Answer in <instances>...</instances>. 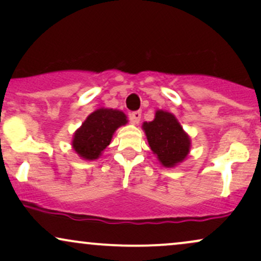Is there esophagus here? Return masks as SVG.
<instances>
[{
  "label": "esophagus",
  "instance_id": "esophagus-1",
  "mask_svg": "<svg viewBox=\"0 0 261 261\" xmlns=\"http://www.w3.org/2000/svg\"><path fill=\"white\" fill-rule=\"evenodd\" d=\"M128 119H130L131 121L134 122V124H139L140 120H141V112H133L128 114Z\"/></svg>",
  "mask_w": 261,
  "mask_h": 261
}]
</instances>
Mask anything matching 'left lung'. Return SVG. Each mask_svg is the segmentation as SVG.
<instances>
[{
	"label": "left lung",
	"mask_w": 261,
	"mask_h": 261,
	"mask_svg": "<svg viewBox=\"0 0 261 261\" xmlns=\"http://www.w3.org/2000/svg\"><path fill=\"white\" fill-rule=\"evenodd\" d=\"M149 147L164 167H174L184 161L190 148V139L173 114L158 110L153 121L143 124Z\"/></svg>",
	"instance_id": "obj_1"
}]
</instances>
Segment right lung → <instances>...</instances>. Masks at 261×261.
Masks as SVG:
<instances>
[{
    "label": "right lung",
    "mask_w": 261,
    "mask_h": 261,
    "mask_svg": "<svg viewBox=\"0 0 261 261\" xmlns=\"http://www.w3.org/2000/svg\"><path fill=\"white\" fill-rule=\"evenodd\" d=\"M127 122L122 112L98 109L87 118L73 136L72 146L85 160H97L112 141L114 131Z\"/></svg>",
    "instance_id": "add662e5"
}]
</instances>
